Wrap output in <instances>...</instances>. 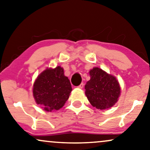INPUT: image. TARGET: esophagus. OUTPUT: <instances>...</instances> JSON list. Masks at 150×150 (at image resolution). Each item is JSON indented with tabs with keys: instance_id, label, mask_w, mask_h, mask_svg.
Returning <instances> with one entry per match:
<instances>
[{
	"instance_id": "esophagus-1",
	"label": "esophagus",
	"mask_w": 150,
	"mask_h": 150,
	"mask_svg": "<svg viewBox=\"0 0 150 150\" xmlns=\"http://www.w3.org/2000/svg\"><path fill=\"white\" fill-rule=\"evenodd\" d=\"M83 87H84V83H81V84H80L79 86H78V87H79V88H83Z\"/></svg>"
}]
</instances>
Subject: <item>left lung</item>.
<instances>
[{"instance_id": "left-lung-1", "label": "left lung", "mask_w": 150, "mask_h": 150, "mask_svg": "<svg viewBox=\"0 0 150 150\" xmlns=\"http://www.w3.org/2000/svg\"><path fill=\"white\" fill-rule=\"evenodd\" d=\"M90 80L85 86V95L93 107L100 110L112 108L120 93L119 83L113 76L98 67L89 71Z\"/></svg>"}]
</instances>
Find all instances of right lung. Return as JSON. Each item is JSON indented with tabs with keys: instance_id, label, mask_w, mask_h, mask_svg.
Segmentation results:
<instances>
[{
	"instance_id": "right-lung-1",
	"label": "right lung",
	"mask_w": 150,
	"mask_h": 150,
	"mask_svg": "<svg viewBox=\"0 0 150 150\" xmlns=\"http://www.w3.org/2000/svg\"><path fill=\"white\" fill-rule=\"evenodd\" d=\"M72 90L70 81L60 66L47 69L37 78L33 87L36 103L47 112L58 110L69 98Z\"/></svg>"
}]
</instances>
